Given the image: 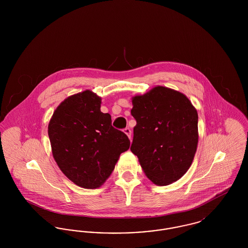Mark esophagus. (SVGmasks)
Wrapping results in <instances>:
<instances>
[{
  "label": "esophagus",
  "mask_w": 248,
  "mask_h": 248,
  "mask_svg": "<svg viewBox=\"0 0 248 248\" xmlns=\"http://www.w3.org/2000/svg\"><path fill=\"white\" fill-rule=\"evenodd\" d=\"M124 132L128 136V138L131 139V129H130L129 127H126V128H124Z\"/></svg>",
  "instance_id": "34e87169"
}]
</instances>
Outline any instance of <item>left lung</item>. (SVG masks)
Wrapping results in <instances>:
<instances>
[{
    "label": "left lung",
    "instance_id": "left-lung-1",
    "mask_svg": "<svg viewBox=\"0 0 248 248\" xmlns=\"http://www.w3.org/2000/svg\"><path fill=\"white\" fill-rule=\"evenodd\" d=\"M137 121L131 152L154 184L169 185L191 165L198 143V114L186 95L164 86L133 97Z\"/></svg>",
    "mask_w": 248,
    "mask_h": 248
}]
</instances>
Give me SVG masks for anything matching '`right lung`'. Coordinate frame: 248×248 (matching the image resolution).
Wrapping results in <instances>:
<instances>
[{"mask_svg":"<svg viewBox=\"0 0 248 248\" xmlns=\"http://www.w3.org/2000/svg\"><path fill=\"white\" fill-rule=\"evenodd\" d=\"M100 97L91 91L71 95L55 110L48 125L53 156L64 175L84 189H95L110 176L128 137L100 111Z\"/></svg>","mask_w":248,"mask_h":248,"instance_id":"add662e5","label":"right lung"}]
</instances>
